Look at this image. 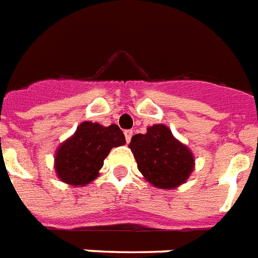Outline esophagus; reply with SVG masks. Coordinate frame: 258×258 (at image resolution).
Segmentation results:
<instances>
[{
  "label": "esophagus",
  "instance_id": "34e87169",
  "mask_svg": "<svg viewBox=\"0 0 258 258\" xmlns=\"http://www.w3.org/2000/svg\"><path fill=\"white\" fill-rule=\"evenodd\" d=\"M133 135H134V133L131 131V130H125L124 136H125V142H127V143H130V142H131V138H133Z\"/></svg>",
  "mask_w": 258,
  "mask_h": 258
}]
</instances>
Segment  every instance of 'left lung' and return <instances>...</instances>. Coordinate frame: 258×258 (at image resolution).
<instances>
[{
	"label": "left lung",
	"instance_id": "8db88e82",
	"mask_svg": "<svg viewBox=\"0 0 258 258\" xmlns=\"http://www.w3.org/2000/svg\"><path fill=\"white\" fill-rule=\"evenodd\" d=\"M128 147L140 173L156 188H177L194 172L192 151L177 140L165 124L150 125L146 134L134 135Z\"/></svg>",
	"mask_w": 258,
	"mask_h": 258
}]
</instances>
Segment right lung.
I'll list each match as a JSON object with an SVG mask.
<instances>
[{"instance_id": "obj_1", "label": "right lung", "mask_w": 258, "mask_h": 258, "mask_svg": "<svg viewBox=\"0 0 258 258\" xmlns=\"http://www.w3.org/2000/svg\"><path fill=\"white\" fill-rule=\"evenodd\" d=\"M123 144L124 134L116 124L104 127L89 120L82 122L77 131L56 148V176L73 187H83L99 176V169L110 151Z\"/></svg>"}]
</instances>
